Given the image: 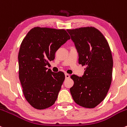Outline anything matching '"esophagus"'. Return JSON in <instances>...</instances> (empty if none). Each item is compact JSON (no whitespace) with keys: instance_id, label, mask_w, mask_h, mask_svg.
Segmentation results:
<instances>
[{"instance_id":"34e87169","label":"esophagus","mask_w":127,"mask_h":127,"mask_svg":"<svg viewBox=\"0 0 127 127\" xmlns=\"http://www.w3.org/2000/svg\"><path fill=\"white\" fill-rule=\"evenodd\" d=\"M65 77H66V78H69L70 77V75L68 74H65Z\"/></svg>"}]
</instances>
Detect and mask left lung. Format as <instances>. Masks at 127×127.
I'll use <instances>...</instances> for the list:
<instances>
[{
	"mask_svg": "<svg viewBox=\"0 0 127 127\" xmlns=\"http://www.w3.org/2000/svg\"><path fill=\"white\" fill-rule=\"evenodd\" d=\"M67 31L78 53V63L86 66L82 77L70 76L74 81L70 94L80 106L93 108L103 100L111 83L113 61L108 42L92 27Z\"/></svg>",
	"mask_w": 127,
	"mask_h": 127,
	"instance_id": "1",
	"label": "left lung"
}]
</instances>
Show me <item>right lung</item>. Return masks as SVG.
I'll return each mask as SVG.
<instances>
[{
    "label": "right lung",
    "instance_id": "add662e5",
    "mask_svg": "<svg viewBox=\"0 0 127 127\" xmlns=\"http://www.w3.org/2000/svg\"><path fill=\"white\" fill-rule=\"evenodd\" d=\"M70 36L64 29L34 27L28 32L18 54L19 78L25 99L37 109L55 103L65 79L63 72H53L46 66Z\"/></svg>",
    "mask_w": 127,
    "mask_h": 127
}]
</instances>
